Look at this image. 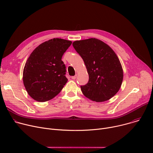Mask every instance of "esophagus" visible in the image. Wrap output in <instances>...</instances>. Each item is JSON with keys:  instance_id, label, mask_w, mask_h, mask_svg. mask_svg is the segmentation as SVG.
Segmentation results:
<instances>
[{"instance_id": "34e87169", "label": "esophagus", "mask_w": 153, "mask_h": 153, "mask_svg": "<svg viewBox=\"0 0 153 153\" xmlns=\"http://www.w3.org/2000/svg\"><path fill=\"white\" fill-rule=\"evenodd\" d=\"M76 77H77V76H76V75H75V76H72V77H71V79H73V80H74V79H76Z\"/></svg>"}]
</instances>
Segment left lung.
<instances>
[{"label": "left lung", "instance_id": "obj_1", "mask_svg": "<svg viewBox=\"0 0 153 153\" xmlns=\"http://www.w3.org/2000/svg\"><path fill=\"white\" fill-rule=\"evenodd\" d=\"M72 46L81 56L89 74V81L81 85L83 94L97 102L114 97L123 78L121 63L114 50L96 38L75 41Z\"/></svg>", "mask_w": 153, "mask_h": 153}]
</instances>
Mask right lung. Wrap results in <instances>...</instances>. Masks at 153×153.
I'll list each match as a JSON object with an SVG mask.
<instances>
[{
  "label": "right lung",
  "mask_w": 153,
  "mask_h": 153,
  "mask_svg": "<svg viewBox=\"0 0 153 153\" xmlns=\"http://www.w3.org/2000/svg\"><path fill=\"white\" fill-rule=\"evenodd\" d=\"M72 42L53 38L36 47L28 58L23 81L31 98L38 102L50 100L57 95L68 82L62 56Z\"/></svg>",
  "instance_id": "right-lung-1"
}]
</instances>
